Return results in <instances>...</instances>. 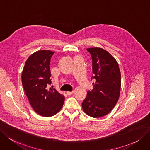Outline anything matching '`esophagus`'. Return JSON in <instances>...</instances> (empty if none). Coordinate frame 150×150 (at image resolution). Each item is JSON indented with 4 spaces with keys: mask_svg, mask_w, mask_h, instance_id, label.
Returning <instances> with one entry per match:
<instances>
[{
    "mask_svg": "<svg viewBox=\"0 0 150 150\" xmlns=\"http://www.w3.org/2000/svg\"><path fill=\"white\" fill-rule=\"evenodd\" d=\"M74 93V91H73L72 92H69V91H68V92H67V94L68 95H71V94H73Z\"/></svg>",
    "mask_w": 150,
    "mask_h": 150,
    "instance_id": "1",
    "label": "esophagus"
}]
</instances>
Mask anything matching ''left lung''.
I'll return each instance as SVG.
<instances>
[{
  "instance_id": "8db88e82",
  "label": "left lung",
  "mask_w": 150,
  "mask_h": 150,
  "mask_svg": "<svg viewBox=\"0 0 150 150\" xmlns=\"http://www.w3.org/2000/svg\"><path fill=\"white\" fill-rule=\"evenodd\" d=\"M92 59L95 79L92 91H88L82 103V109L92 117L108 115L119 100L121 91V72L117 61L109 52L98 47L88 48Z\"/></svg>"
}]
</instances>
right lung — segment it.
Here are the masks:
<instances>
[{"label": "right lung", "instance_id": "obj_1", "mask_svg": "<svg viewBox=\"0 0 150 150\" xmlns=\"http://www.w3.org/2000/svg\"><path fill=\"white\" fill-rule=\"evenodd\" d=\"M54 52L39 50L30 55L23 68L22 85L31 106L44 117L54 116L62 109L64 97L51 85L50 58Z\"/></svg>", "mask_w": 150, "mask_h": 150}]
</instances>
